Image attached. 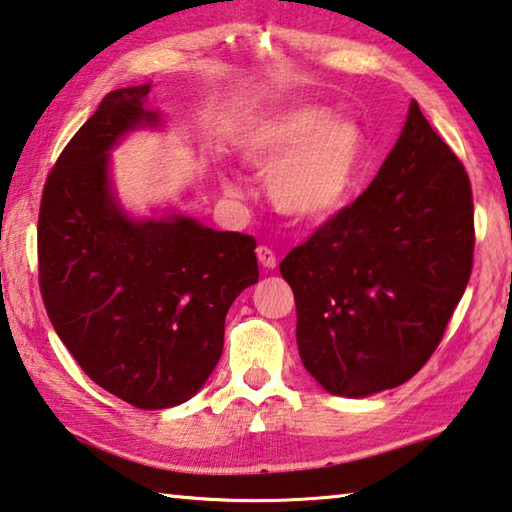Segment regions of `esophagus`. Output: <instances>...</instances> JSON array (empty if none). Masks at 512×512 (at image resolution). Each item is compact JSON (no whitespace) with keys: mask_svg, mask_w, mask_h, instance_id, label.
<instances>
[{"mask_svg":"<svg viewBox=\"0 0 512 512\" xmlns=\"http://www.w3.org/2000/svg\"><path fill=\"white\" fill-rule=\"evenodd\" d=\"M256 256H258V263L263 265V270H276V265H279V261H276V254L270 247H258Z\"/></svg>","mask_w":512,"mask_h":512,"instance_id":"1","label":"esophagus"}]
</instances>
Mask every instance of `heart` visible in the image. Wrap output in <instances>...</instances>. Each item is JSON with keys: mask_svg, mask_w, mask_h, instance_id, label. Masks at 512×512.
<instances>
[{"mask_svg": "<svg viewBox=\"0 0 512 512\" xmlns=\"http://www.w3.org/2000/svg\"><path fill=\"white\" fill-rule=\"evenodd\" d=\"M365 149L351 117L320 104H295L258 120L240 140V154L267 174L276 211L301 222L329 220L347 204ZM229 197H242L236 179L222 177Z\"/></svg>", "mask_w": 512, "mask_h": 512, "instance_id": "obj_1", "label": "heart"}]
</instances>
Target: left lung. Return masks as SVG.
Returning <instances> with one entry per match:
<instances>
[{"label":"left lung","mask_w":512,"mask_h":512,"mask_svg":"<svg viewBox=\"0 0 512 512\" xmlns=\"http://www.w3.org/2000/svg\"><path fill=\"white\" fill-rule=\"evenodd\" d=\"M472 258L467 172L413 102L370 188L281 261L308 374L351 399L406 383L440 345Z\"/></svg>","instance_id":"1"}]
</instances>
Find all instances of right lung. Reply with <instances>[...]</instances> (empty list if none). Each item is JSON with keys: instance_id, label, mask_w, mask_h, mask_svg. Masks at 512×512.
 Segmentation results:
<instances>
[{"instance_id": "obj_1", "label": "right lung", "mask_w": 512, "mask_h": 512, "mask_svg": "<svg viewBox=\"0 0 512 512\" xmlns=\"http://www.w3.org/2000/svg\"><path fill=\"white\" fill-rule=\"evenodd\" d=\"M152 83L117 88L49 172L38 217L40 292L49 320L99 388L142 410L195 397L224 347V317L258 281L256 240L167 211L131 217L111 152L158 129Z\"/></svg>"}]
</instances>
